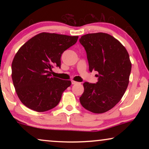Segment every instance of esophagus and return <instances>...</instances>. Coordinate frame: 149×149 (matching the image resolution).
Returning a JSON list of instances; mask_svg holds the SVG:
<instances>
[{
    "instance_id": "esophagus-1",
    "label": "esophagus",
    "mask_w": 149,
    "mask_h": 149,
    "mask_svg": "<svg viewBox=\"0 0 149 149\" xmlns=\"http://www.w3.org/2000/svg\"><path fill=\"white\" fill-rule=\"evenodd\" d=\"M79 83L77 82V81H72V85H77V84H79Z\"/></svg>"
}]
</instances>
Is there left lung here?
Instances as JSON below:
<instances>
[{"label": "left lung", "instance_id": "left-lung-1", "mask_svg": "<svg viewBox=\"0 0 149 149\" xmlns=\"http://www.w3.org/2000/svg\"><path fill=\"white\" fill-rule=\"evenodd\" d=\"M79 42L86 51L89 71L98 72L96 83H83L80 102L91 113H105L121 100L127 89L132 70L129 54L119 40L103 32L85 34Z\"/></svg>", "mask_w": 149, "mask_h": 149}]
</instances>
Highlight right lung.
Here are the masks:
<instances>
[{
    "mask_svg": "<svg viewBox=\"0 0 149 149\" xmlns=\"http://www.w3.org/2000/svg\"><path fill=\"white\" fill-rule=\"evenodd\" d=\"M78 36L42 32L24 43L12 62V80L20 101L37 112L56 107L71 81L52 76L61 66V56L74 45Z\"/></svg>",
    "mask_w": 149,
    "mask_h": 149,
    "instance_id": "obj_1",
    "label": "right lung"
}]
</instances>
